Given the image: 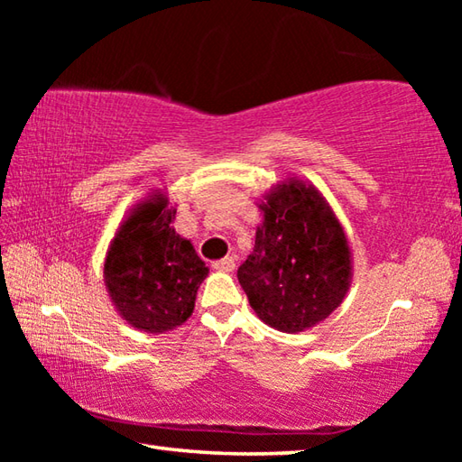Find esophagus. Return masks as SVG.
Listing matches in <instances>:
<instances>
[{
	"mask_svg": "<svg viewBox=\"0 0 462 462\" xmlns=\"http://www.w3.org/2000/svg\"><path fill=\"white\" fill-rule=\"evenodd\" d=\"M212 267L220 273H232L234 267H236V263H234L232 256H226V259H222V261H216Z\"/></svg>",
	"mask_w": 462,
	"mask_h": 462,
	"instance_id": "obj_1",
	"label": "esophagus"
}]
</instances>
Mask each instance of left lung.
Here are the masks:
<instances>
[{"label": "left lung", "instance_id": "obj_1", "mask_svg": "<svg viewBox=\"0 0 462 462\" xmlns=\"http://www.w3.org/2000/svg\"><path fill=\"white\" fill-rule=\"evenodd\" d=\"M254 250L238 267L250 308L279 332L310 330L332 314L353 283V253L318 187L287 177L256 203Z\"/></svg>", "mask_w": 462, "mask_h": 462}]
</instances>
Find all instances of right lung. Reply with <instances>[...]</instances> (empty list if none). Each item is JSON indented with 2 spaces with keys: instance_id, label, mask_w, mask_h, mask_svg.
<instances>
[{
  "instance_id": "right-lung-1",
  "label": "right lung",
  "mask_w": 462,
  "mask_h": 462,
  "mask_svg": "<svg viewBox=\"0 0 462 462\" xmlns=\"http://www.w3.org/2000/svg\"><path fill=\"white\" fill-rule=\"evenodd\" d=\"M175 212L165 193L152 191L130 209L107 246V295L140 332L165 334L185 324L209 273L191 240L175 232Z\"/></svg>"
}]
</instances>
